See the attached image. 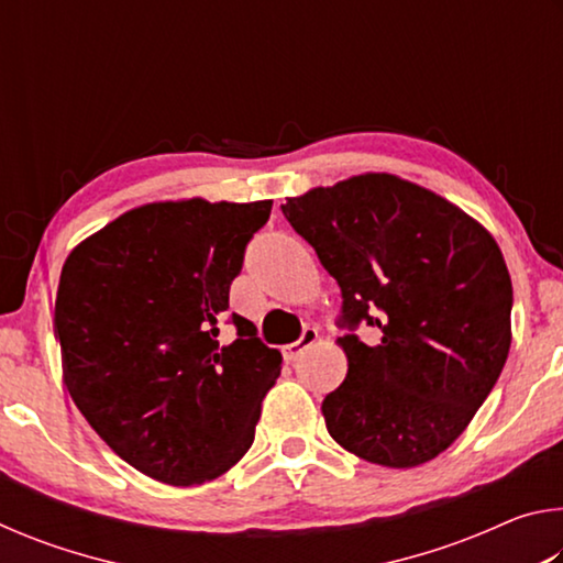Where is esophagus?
<instances>
[{
  "mask_svg": "<svg viewBox=\"0 0 563 563\" xmlns=\"http://www.w3.org/2000/svg\"><path fill=\"white\" fill-rule=\"evenodd\" d=\"M316 340H318V330L316 328H305L298 342H290V345L283 347V357L288 360V362H295Z\"/></svg>",
  "mask_w": 563,
  "mask_h": 563,
  "instance_id": "1",
  "label": "esophagus"
}]
</instances>
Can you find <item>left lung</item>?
Returning <instances> with one entry per match:
<instances>
[{"instance_id": "obj_1", "label": "left lung", "mask_w": 563, "mask_h": 563, "mask_svg": "<svg viewBox=\"0 0 563 563\" xmlns=\"http://www.w3.org/2000/svg\"><path fill=\"white\" fill-rule=\"evenodd\" d=\"M283 213L342 290V385L328 432L360 460L409 470L442 454L492 393L511 347V278L494 235L434 190L360 174L288 198Z\"/></svg>"}]
</instances>
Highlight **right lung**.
Returning a JSON list of instances; mask_svg holds the SVG:
<instances>
[{"instance_id": "1", "label": "right lung", "mask_w": 563, "mask_h": 563, "mask_svg": "<svg viewBox=\"0 0 563 563\" xmlns=\"http://www.w3.org/2000/svg\"><path fill=\"white\" fill-rule=\"evenodd\" d=\"M273 201L206 198L131 208L74 247L54 332L74 405L123 462L174 487L231 470L251 450L280 352L233 312L218 320Z\"/></svg>"}]
</instances>
